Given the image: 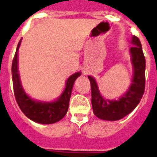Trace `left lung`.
<instances>
[{"mask_svg": "<svg viewBox=\"0 0 157 157\" xmlns=\"http://www.w3.org/2000/svg\"><path fill=\"white\" fill-rule=\"evenodd\" d=\"M130 52L132 56L134 77L128 91L119 101L104 99L100 94L97 82L94 78L89 76L91 86L92 107L94 113L101 120L116 121L121 120L132 112L142 98L145 87V59L141 41L133 35Z\"/></svg>", "mask_w": 157, "mask_h": 157, "instance_id": "obj_1", "label": "left lung"}]
</instances>
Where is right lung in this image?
<instances>
[{
  "instance_id": "right-lung-1",
  "label": "right lung",
  "mask_w": 157,
  "mask_h": 157,
  "mask_svg": "<svg viewBox=\"0 0 157 157\" xmlns=\"http://www.w3.org/2000/svg\"><path fill=\"white\" fill-rule=\"evenodd\" d=\"M21 40L22 38L18 43L12 65L13 90L16 102L25 116L36 123L51 124L59 121L62 118L64 117L67 112L73 85L76 78L81 75V73L77 72L69 77L68 79L67 80L66 88L57 101L50 103H44L32 100L25 94L22 88L18 73V50Z\"/></svg>"
}]
</instances>
